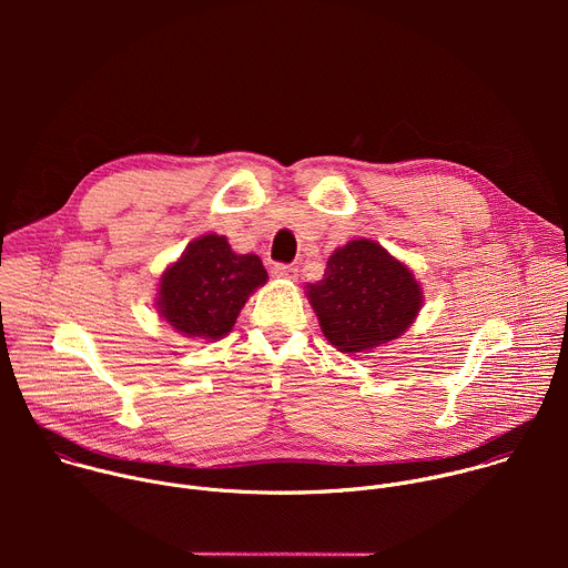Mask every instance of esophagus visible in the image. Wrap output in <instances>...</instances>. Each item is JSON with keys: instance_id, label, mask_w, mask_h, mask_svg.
<instances>
[{"instance_id": "obj_1", "label": "esophagus", "mask_w": 568, "mask_h": 568, "mask_svg": "<svg viewBox=\"0 0 568 568\" xmlns=\"http://www.w3.org/2000/svg\"><path fill=\"white\" fill-rule=\"evenodd\" d=\"M272 276L274 278H283V281H296L298 270L292 267V265H274L272 267Z\"/></svg>"}]
</instances>
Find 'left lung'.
<instances>
[{
  "mask_svg": "<svg viewBox=\"0 0 568 568\" xmlns=\"http://www.w3.org/2000/svg\"><path fill=\"white\" fill-rule=\"evenodd\" d=\"M305 296L323 337L346 355L397 339L425 305V290L412 267L368 237L337 247L323 278L305 285Z\"/></svg>",
  "mask_w": 568,
  "mask_h": 568,
  "instance_id": "obj_1",
  "label": "left lung"
}]
</instances>
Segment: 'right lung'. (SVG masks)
Wrapping results in <instances>:
<instances>
[{"mask_svg":"<svg viewBox=\"0 0 568 568\" xmlns=\"http://www.w3.org/2000/svg\"><path fill=\"white\" fill-rule=\"evenodd\" d=\"M265 283L267 272L256 254H235L226 235L204 233L161 272L154 310L180 335L217 342Z\"/></svg>","mask_w":568,"mask_h":568,"instance_id":"right-lung-1","label":"right lung"}]
</instances>
